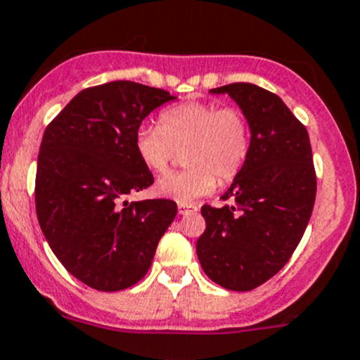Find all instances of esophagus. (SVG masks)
Returning <instances> with one entry per match:
<instances>
[{"label":"esophagus","mask_w":360,"mask_h":360,"mask_svg":"<svg viewBox=\"0 0 360 360\" xmlns=\"http://www.w3.org/2000/svg\"><path fill=\"white\" fill-rule=\"evenodd\" d=\"M177 210H179L181 216H188V214L197 212L198 207L193 205V203H179V205H177Z\"/></svg>","instance_id":"esophagus-1"}]
</instances>
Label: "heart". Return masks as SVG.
I'll return each mask as SVG.
<instances>
[{"instance_id":"b5f03b06","label":"heart","mask_w":360,"mask_h":360,"mask_svg":"<svg viewBox=\"0 0 360 360\" xmlns=\"http://www.w3.org/2000/svg\"><path fill=\"white\" fill-rule=\"evenodd\" d=\"M137 158L151 172L169 169L176 150H183L181 172L167 174L155 184L158 197L179 203L197 202L212 193L216 176L231 181L248 162L250 125L238 108L214 103H184L158 116V127L143 125L134 137Z\"/></svg>"}]
</instances>
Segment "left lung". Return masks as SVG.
I'll return each instance as SVG.
<instances>
[{"label":"left lung","mask_w":360,"mask_h":360,"mask_svg":"<svg viewBox=\"0 0 360 360\" xmlns=\"http://www.w3.org/2000/svg\"><path fill=\"white\" fill-rule=\"evenodd\" d=\"M228 94L250 125V153L223 195L233 205L202 207L205 231L197 256L207 277L230 291H250L282 270L314 210L317 177L303 123L275 94L231 83Z\"/></svg>","instance_id":"left-lung-1"}]
</instances>
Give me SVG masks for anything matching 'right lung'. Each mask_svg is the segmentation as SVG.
I'll use <instances>...</instances> for the list:
<instances>
[{
    "label": "right lung",
    "mask_w": 360,
    "mask_h": 360,
    "mask_svg": "<svg viewBox=\"0 0 360 360\" xmlns=\"http://www.w3.org/2000/svg\"><path fill=\"white\" fill-rule=\"evenodd\" d=\"M167 90L110 82L82 90L43 134L36 214L64 268L97 291H122L150 270L176 202H123L153 184L134 137L143 120L174 101Z\"/></svg>",
    "instance_id": "right-lung-1"
}]
</instances>
